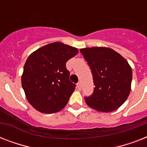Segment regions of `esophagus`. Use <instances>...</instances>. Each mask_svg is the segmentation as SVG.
Returning <instances> with one entry per match:
<instances>
[{
    "mask_svg": "<svg viewBox=\"0 0 147 147\" xmlns=\"http://www.w3.org/2000/svg\"><path fill=\"white\" fill-rule=\"evenodd\" d=\"M77 88H78V89H79V90L82 88V85H81L80 82H78V84H77Z\"/></svg>",
    "mask_w": 147,
    "mask_h": 147,
    "instance_id": "esophagus-1",
    "label": "esophagus"
}]
</instances>
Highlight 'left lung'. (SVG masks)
<instances>
[{
  "label": "left lung",
  "mask_w": 147,
  "mask_h": 147,
  "mask_svg": "<svg viewBox=\"0 0 147 147\" xmlns=\"http://www.w3.org/2000/svg\"><path fill=\"white\" fill-rule=\"evenodd\" d=\"M92 70L95 87L91 96L85 98L90 107L100 112H111L127 99L131 89L132 69L116 51L107 47L80 49Z\"/></svg>",
  "instance_id": "left-lung-1"
}]
</instances>
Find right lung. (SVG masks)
Returning <instances> with one entry per match:
<instances>
[{
  "mask_svg": "<svg viewBox=\"0 0 147 147\" xmlns=\"http://www.w3.org/2000/svg\"><path fill=\"white\" fill-rule=\"evenodd\" d=\"M78 50L62 42L47 44L27 58L21 77L28 102L45 114L60 111L65 107L76 89L69 81L65 63L78 54Z\"/></svg>",
  "mask_w": 147,
  "mask_h": 147,
  "instance_id": "right-lung-1",
  "label": "right lung"
}]
</instances>
